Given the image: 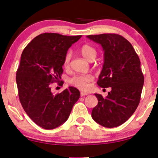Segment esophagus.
Returning <instances> with one entry per match:
<instances>
[{"label": "esophagus", "mask_w": 158, "mask_h": 158, "mask_svg": "<svg viewBox=\"0 0 158 158\" xmlns=\"http://www.w3.org/2000/svg\"><path fill=\"white\" fill-rule=\"evenodd\" d=\"M88 94L86 92H81V96H87Z\"/></svg>", "instance_id": "obj_1"}]
</instances>
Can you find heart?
Instances as JSON below:
<instances>
[{
	"label": "heart",
	"instance_id": "b5f03b06",
	"mask_svg": "<svg viewBox=\"0 0 158 158\" xmlns=\"http://www.w3.org/2000/svg\"><path fill=\"white\" fill-rule=\"evenodd\" d=\"M80 53L86 60L92 62L96 57V50L89 44H84L80 48ZM70 61V53H67L63 60L62 66L64 68H69ZM94 81L92 75H77L70 79V83L74 87L82 90H87L90 86V83Z\"/></svg>",
	"mask_w": 158,
	"mask_h": 158
}]
</instances>
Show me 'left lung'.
Masks as SVG:
<instances>
[{
    "mask_svg": "<svg viewBox=\"0 0 158 158\" xmlns=\"http://www.w3.org/2000/svg\"><path fill=\"white\" fill-rule=\"evenodd\" d=\"M104 51V63L97 84L111 88L106 98L95 94L98 103L92 110V118L108 128L120 126L130 118L139 105L144 75L140 60L131 43L116 34L88 35Z\"/></svg>",
    "mask_w": 158,
    "mask_h": 158,
    "instance_id": "obj_1",
    "label": "left lung"
}]
</instances>
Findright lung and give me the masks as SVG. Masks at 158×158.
I'll return each mask as SVG.
<instances>
[{"mask_svg":"<svg viewBox=\"0 0 158 158\" xmlns=\"http://www.w3.org/2000/svg\"><path fill=\"white\" fill-rule=\"evenodd\" d=\"M81 36L41 34L21 54L16 77L19 100L30 118L45 129H55L65 122L81 96L73 87L54 95L51 83L60 82L64 56ZM62 84L61 81L59 85Z\"/></svg>","mask_w":158,"mask_h":158,"instance_id":"obj_1","label":"right lung"}]
</instances>
